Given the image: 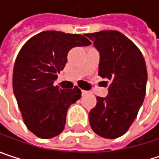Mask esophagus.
Segmentation results:
<instances>
[{"mask_svg":"<svg viewBox=\"0 0 159 159\" xmlns=\"http://www.w3.org/2000/svg\"><path fill=\"white\" fill-rule=\"evenodd\" d=\"M81 93H82L83 96H85V95H87L89 93V91H87V90H81Z\"/></svg>","mask_w":159,"mask_h":159,"instance_id":"34e87169","label":"esophagus"}]
</instances>
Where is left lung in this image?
<instances>
[{"mask_svg": "<svg viewBox=\"0 0 159 159\" xmlns=\"http://www.w3.org/2000/svg\"><path fill=\"white\" fill-rule=\"evenodd\" d=\"M99 52L98 75L109 82L108 96L96 97L89 113L97 135L117 139L129 130L146 95L148 72L139 49L118 30L86 33Z\"/></svg>", "mask_w": 159, "mask_h": 159, "instance_id": "obj_1", "label": "left lung"}]
</instances>
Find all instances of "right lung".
Wrapping results in <instances>:
<instances>
[{"mask_svg":"<svg viewBox=\"0 0 159 159\" xmlns=\"http://www.w3.org/2000/svg\"><path fill=\"white\" fill-rule=\"evenodd\" d=\"M89 44L80 34L47 30L31 37L19 51L13 92L26 127L38 138L51 139L64 129L67 111L80 98L81 91L76 86L61 89L53 83L67 63L68 52Z\"/></svg>","mask_w":159,"mask_h":159,"instance_id":"right-lung-1","label":"right lung"}]
</instances>
